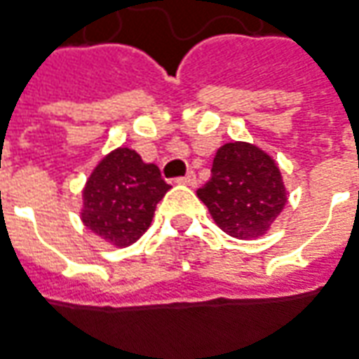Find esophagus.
Returning a JSON list of instances; mask_svg holds the SVG:
<instances>
[{"mask_svg": "<svg viewBox=\"0 0 359 359\" xmlns=\"http://www.w3.org/2000/svg\"><path fill=\"white\" fill-rule=\"evenodd\" d=\"M177 182H180V184H188V187H194V184H196V172L188 171L184 177L177 179Z\"/></svg>", "mask_w": 359, "mask_h": 359, "instance_id": "esophagus-1", "label": "esophagus"}]
</instances>
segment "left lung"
Wrapping results in <instances>:
<instances>
[{
  "label": "left lung",
  "mask_w": 359,
  "mask_h": 359,
  "mask_svg": "<svg viewBox=\"0 0 359 359\" xmlns=\"http://www.w3.org/2000/svg\"><path fill=\"white\" fill-rule=\"evenodd\" d=\"M198 198L223 231L237 239L264 235L287 200L276 163L243 142L217 149L212 177L198 188Z\"/></svg>",
  "instance_id": "1"
}]
</instances>
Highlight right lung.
Here are the masks:
<instances>
[{
    "mask_svg": "<svg viewBox=\"0 0 359 359\" xmlns=\"http://www.w3.org/2000/svg\"><path fill=\"white\" fill-rule=\"evenodd\" d=\"M169 188L157 165L120 147L107 155L87 180L81 219L102 239L126 247L147 231Z\"/></svg>",
    "mask_w": 359,
    "mask_h": 359,
    "instance_id": "obj_1",
    "label": "right lung"
}]
</instances>
